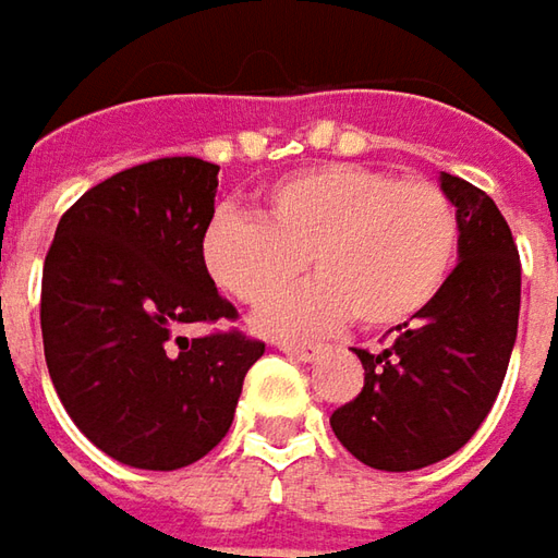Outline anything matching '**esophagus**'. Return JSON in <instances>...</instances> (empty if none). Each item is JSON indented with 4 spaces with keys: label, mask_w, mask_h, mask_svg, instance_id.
<instances>
[{
    "label": "esophagus",
    "mask_w": 558,
    "mask_h": 558,
    "mask_svg": "<svg viewBox=\"0 0 558 558\" xmlns=\"http://www.w3.org/2000/svg\"><path fill=\"white\" fill-rule=\"evenodd\" d=\"M276 348L282 354L298 356V360H313V356H319V351H323V344H307V341H279Z\"/></svg>",
    "instance_id": "esophagus-1"
}]
</instances>
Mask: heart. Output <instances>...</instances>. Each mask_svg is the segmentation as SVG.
I'll list each match as a JSON object with an SVG mask.
<instances>
[{"mask_svg": "<svg viewBox=\"0 0 558 558\" xmlns=\"http://www.w3.org/2000/svg\"><path fill=\"white\" fill-rule=\"evenodd\" d=\"M217 289L260 307L313 264L323 282L260 313L269 335H313L354 316L395 329L438 298L460 257V214L432 180H397L360 163H326L279 180L264 220L220 210L202 235Z\"/></svg>", "mask_w": 558, "mask_h": 558, "instance_id": "heart-1", "label": "heart"}]
</instances>
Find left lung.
<instances>
[{
    "label": "left lung",
    "instance_id": "left-lung-1",
    "mask_svg": "<svg viewBox=\"0 0 558 558\" xmlns=\"http://www.w3.org/2000/svg\"><path fill=\"white\" fill-rule=\"evenodd\" d=\"M440 189L460 214V264L385 351L354 348L363 391L332 413L335 438L385 472L447 460L482 428L519 332L522 260L500 207L453 173Z\"/></svg>",
    "mask_w": 558,
    "mask_h": 558
}]
</instances>
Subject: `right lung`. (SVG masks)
<instances>
[{"instance_id":"right-lung-1","label":"right lung","mask_w":558,"mask_h":558,"mask_svg":"<svg viewBox=\"0 0 558 558\" xmlns=\"http://www.w3.org/2000/svg\"><path fill=\"white\" fill-rule=\"evenodd\" d=\"M220 167L158 158L80 195L43 267L39 326L52 385L74 425L123 465L170 472L226 438L264 341L239 329L204 267Z\"/></svg>"}]
</instances>
